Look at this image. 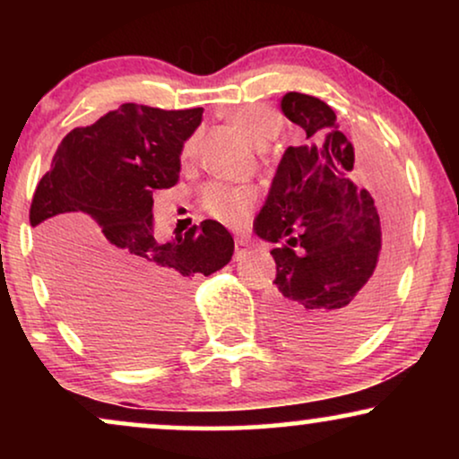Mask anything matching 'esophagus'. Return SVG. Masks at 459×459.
I'll list each match as a JSON object with an SVG mask.
<instances>
[{"mask_svg":"<svg viewBox=\"0 0 459 459\" xmlns=\"http://www.w3.org/2000/svg\"><path fill=\"white\" fill-rule=\"evenodd\" d=\"M250 250V244L247 238H236V259H242Z\"/></svg>","mask_w":459,"mask_h":459,"instance_id":"1","label":"esophagus"}]
</instances>
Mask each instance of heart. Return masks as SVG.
<instances>
[{
  "mask_svg": "<svg viewBox=\"0 0 459 459\" xmlns=\"http://www.w3.org/2000/svg\"><path fill=\"white\" fill-rule=\"evenodd\" d=\"M230 121L242 131V135L256 148H265L278 134L280 121L273 110L261 104L240 106L230 115ZM198 135H190L181 146V160L190 162L196 156ZM256 204V194L250 187H234L211 184L203 192V206L212 219L228 228L240 230L248 223Z\"/></svg>",
  "mask_w": 459,
  "mask_h": 459,
  "instance_id": "b5f03b06",
  "label": "heart"
}]
</instances>
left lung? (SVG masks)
<instances>
[{"instance_id":"obj_1","label":"left lung","mask_w":459,"mask_h":459,"mask_svg":"<svg viewBox=\"0 0 459 459\" xmlns=\"http://www.w3.org/2000/svg\"><path fill=\"white\" fill-rule=\"evenodd\" d=\"M281 112L303 127L307 143L286 148L255 221L256 236L280 244L265 309L281 341L330 353L361 341L385 313L403 209L388 192L374 204L349 179L355 150L328 104L290 91Z\"/></svg>"}]
</instances>
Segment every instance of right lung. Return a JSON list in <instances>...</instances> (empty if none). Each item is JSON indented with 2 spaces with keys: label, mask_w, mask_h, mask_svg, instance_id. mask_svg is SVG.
I'll return each instance as SVG.
<instances>
[{
  "label": "right lung",
  "mask_w": 459,
  "mask_h": 459,
  "mask_svg": "<svg viewBox=\"0 0 459 459\" xmlns=\"http://www.w3.org/2000/svg\"><path fill=\"white\" fill-rule=\"evenodd\" d=\"M203 108L121 104L60 142L30 203L41 263L65 316L112 359L143 363L184 334L186 292L228 265L234 238L206 219L156 242L152 192L179 179Z\"/></svg>",
  "instance_id": "add662e5"
}]
</instances>
